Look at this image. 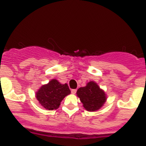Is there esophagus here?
Wrapping results in <instances>:
<instances>
[{
  "label": "esophagus",
  "instance_id": "34e87169",
  "mask_svg": "<svg viewBox=\"0 0 146 146\" xmlns=\"http://www.w3.org/2000/svg\"><path fill=\"white\" fill-rule=\"evenodd\" d=\"M76 92H77V90H76V89H73V90H71L72 94H76Z\"/></svg>",
  "mask_w": 146,
  "mask_h": 146
}]
</instances>
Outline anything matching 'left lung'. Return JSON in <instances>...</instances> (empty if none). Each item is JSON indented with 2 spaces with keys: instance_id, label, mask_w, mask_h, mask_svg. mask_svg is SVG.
I'll return each instance as SVG.
<instances>
[{
  "instance_id": "obj_1",
  "label": "left lung",
  "mask_w": 146,
  "mask_h": 146,
  "mask_svg": "<svg viewBox=\"0 0 146 146\" xmlns=\"http://www.w3.org/2000/svg\"><path fill=\"white\" fill-rule=\"evenodd\" d=\"M77 95L83 104L84 108L89 111L98 110L106 101L104 92L93 81L88 82L85 87L79 88Z\"/></svg>"
}]
</instances>
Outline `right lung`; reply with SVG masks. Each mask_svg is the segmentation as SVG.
<instances>
[{"mask_svg": "<svg viewBox=\"0 0 146 146\" xmlns=\"http://www.w3.org/2000/svg\"><path fill=\"white\" fill-rule=\"evenodd\" d=\"M70 93L67 84H62L53 79L46 85L41 87L36 92V98L41 105L48 110H56L61 102Z\"/></svg>", "mask_w": 146, "mask_h": 146, "instance_id": "right-lung-1", "label": "right lung"}]
</instances>
